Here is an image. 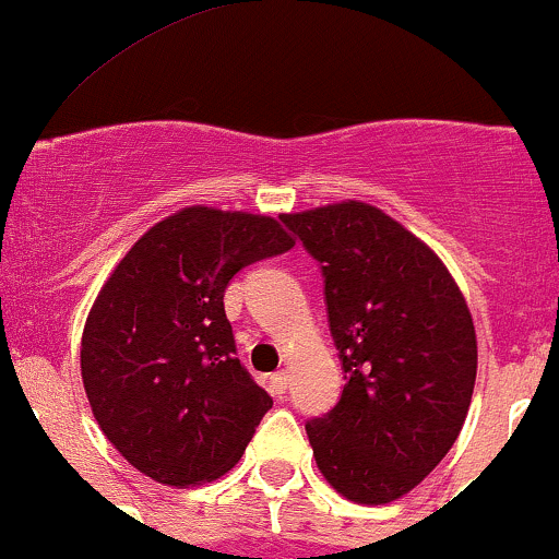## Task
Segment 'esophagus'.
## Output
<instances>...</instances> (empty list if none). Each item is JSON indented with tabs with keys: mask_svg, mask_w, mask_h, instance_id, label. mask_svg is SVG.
Masks as SVG:
<instances>
[{
	"mask_svg": "<svg viewBox=\"0 0 559 559\" xmlns=\"http://www.w3.org/2000/svg\"><path fill=\"white\" fill-rule=\"evenodd\" d=\"M287 383H290V376H287L285 370H280V373L269 378V392H272L274 397H282V394L287 392Z\"/></svg>",
	"mask_w": 559,
	"mask_h": 559,
	"instance_id": "1",
	"label": "esophagus"
}]
</instances>
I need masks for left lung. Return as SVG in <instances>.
I'll list each match as a JSON object with an SVG mask.
<instances>
[{
	"mask_svg": "<svg viewBox=\"0 0 559 559\" xmlns=\"http://www.w3.org/2000/svg\"><path fill=\"white\" fill-rule=\"evenodd\" d=\"M325 280L344 392L306 421L320 472L357 503L405 496L453 448L477 376L459 285L418 237L365 202L282 215Z\"/></svg>",
	"mask_w": 559,
	"mask_h": 559,
	"instance_id": "left-lung-1",
	"label": "left lung"
}]
</instances>
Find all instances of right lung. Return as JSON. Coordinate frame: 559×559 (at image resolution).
<instances>
[{"label": "right lung", "instance_id": "1", "mask_svg": "<svg viewBox=\"0 0 559 559\" xmlns=\"http://www.w3.org/2000/svg\"><path fill=\"white\" fill-rule=\"evenodd\" d=\"M293 239L269 215L186 207L106 280L82 333V381L109 442L162 485L210 483L272 407L237 359L224 293Z\"/></svg>", "mask_w": 559, "mask_h": 559}]
</instances>
